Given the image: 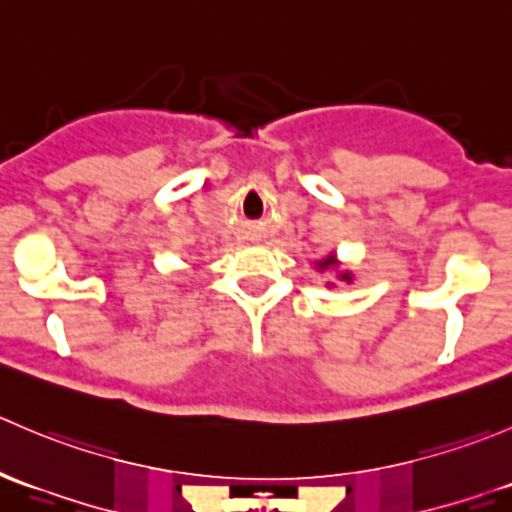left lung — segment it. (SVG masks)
<instances>
[{
	"label": "left lung",
	"instance_id": "1",
	"mask_svg": "<svg viewBox=\"0 0 512 512\" xmlns=\"http://www.w3.org/2000/svg\"><path fill=\"white\" fill-rule=\"evenodd\" d=\"M314 267H317V272H334V277H337V280H342V282H347V285H352V282H354V272L352 270H339V267H342V262L337 260V255H334V252H329V255L314 260ZM327 287L332 289L334 282H327Z\"/></svg>",
	"mask_w": 512,
	"mask_h": 512
}]
</instances>
